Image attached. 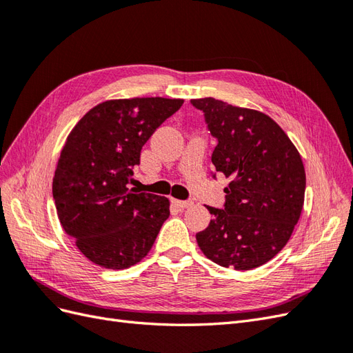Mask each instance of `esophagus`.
<instances>
[{"mask_svg":"<svg viewBox=\"0 0 353 353\" xmlns=\"http://www.w3.org/2000/svg\"><path fill=\"white\" fill-rule=\"evenodd\" d=\"M172 203L178 209H188L193 206V201L191 200H172Z\"/></svg>","mask_w":353,"mask_h":353,"instance_id":"1","label":"esophagus"}]
</instances>
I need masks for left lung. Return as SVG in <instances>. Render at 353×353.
<instances>
[{"label": "left lung", "instance_id": "obj_1", "mask_svg": "<svg viewBox=\"0 0 353 353\" xmlns=\"http://www.w3.org/2000/svg\"><path fill=\"white\" fill-rule=\"evenodd\" d=\"M205 114L216 147V178H230L222 209L208 206L212 221L196 234L200 250L215 263L248 271L271 261L301 218L306 176L302 157L281 128L258 110L212 97L191 100Z\"/></svg>", "mask_w": 353, "mask_h": 353}]
</instances>
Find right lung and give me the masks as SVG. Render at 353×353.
Here are the masks:
<instances>
[{"label":"right lung","mask_w":353,"mask_h":353,"mask_svg":"<svg viewBox=\"0 0 353 353\" xmlns=\"http://www.w3.org/2000/svg\"><path fill=\"white\" fill-rule=\"evenodd\" d=\"M179 99L110 100L95 105L73 128L52 179L63 230L82 254L109 270L140 262L169 216V200L130 188L143 145Z\"/></svg>","instance_id":"right-lung-1"}]
</instances>
